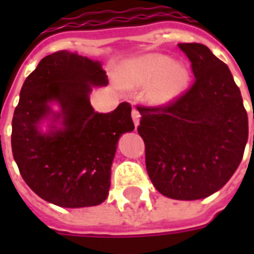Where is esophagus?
<instances>
[{
    "instance_id": "34e87169",
    "label": "esophagus",
    "mask_w": 254,
    "mask_h": 254,
    "mask_svg": "<svg viewBox=\"0 0 254 254\" xmlns=\"http://www.w3.org/2000/svg\"><path fill=\"white\" fill-rule=\"evenodd\" d=\"M139 117H141L139 112L137 111V109H133V111H131V119H133V123H134L135 127L139 125Z\"/></svg>"
}]
</instances>
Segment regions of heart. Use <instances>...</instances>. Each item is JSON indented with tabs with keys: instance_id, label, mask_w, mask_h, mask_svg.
I'll return each mask as SVG.
<instances>
[{
	"instance_id": "obj_1",
	"label": "heart",
	"mask_w": 254,
	"mask_h": 254,
	"mask_svg": "<svg viewBox=\"0 0 254 254\" xmlns=\"http://www.w3.org/2000/svg\"><path fill=\"white\" fill-rule=\"evenodd\" d=\"M125 88L146 89L147 101L153 105H169L179 99L189 88L191 73L183 62H173L163 54H146L124 63L117 73Z\"/></svg>"
}]
</instances>
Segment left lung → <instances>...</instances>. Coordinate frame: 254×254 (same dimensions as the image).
Here are the masks:
<instances>
[{"mask_svg":"<svg viewBox=\"0 0 254 254\" xmlns=\"http://www.w3.org/2000/svg\"><path fill=\"white\" fill-rule=\"evenodd\" d=\"M195 81L166 107H137L146 170L159 192L196 200L216 192L240 165L248 115L228 65L200 43H179Z\"/></svg>","mask_w":254,"mask_h":254,"instance_id":"8db88e82","label":"left lung"}]
</instances>
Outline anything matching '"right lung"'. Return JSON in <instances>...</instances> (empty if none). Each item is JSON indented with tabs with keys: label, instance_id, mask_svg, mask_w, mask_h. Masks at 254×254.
Segmentation results:
<instances>
[{
	"label": "right lung",
	"instance_id": "right-lung-1",
	"mask_svg": "<svg viewBox=\"0 0 254 254\" xmlns=\"http://www.w3.org/2000/svg\"><path fill=\"white\" fill-rule=\"evenodd\" d=\"M107 84L99 61L65 50L43 58L26 77L11 123V150L26 185L43 200L80 208L107 199L119 138L134 130L127 103L111 113L92 108V87Z\"/></svg>",
	"mask_w": 254,
	"mask_h": 254
}]
</instances>
